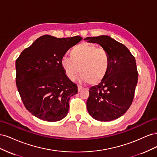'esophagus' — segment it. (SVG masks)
<instances>
[{"instance_id":"1","label":"esophagus","mask_w":157,"mask_h":157,"mask_svg":"<svg viewBox=\"0 0 157 157\" xmlns=\"http://www.w3.org/2000/svg\"><path fill=\"white\" fill-rule=\"evenodd\" d=\"M82 89V86H80V85H78V92H79Z\"/></svg>"}]
</instances>
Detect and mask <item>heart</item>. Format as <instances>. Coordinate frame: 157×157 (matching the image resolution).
Listing matches in <instances>:
<instances>
[{
	"label": "heart",
	"instance_id": "heart-1",
	"mask_svg": "<svg viewBox=\"0 0 157 157\" xmlns=\"http://www.w3.org/2000/svg\"><path fill=\"white\" fill-rule=\"evenodd\" d=\"M63 56L61 65L66 76L75 80L79 72L80 79L90 85H97L106 77L110 67V56L103 48L94 44L82 42Z\"/></svg>",
	"mask_w": 157,
	"mask_h": 157
}]
</instances>
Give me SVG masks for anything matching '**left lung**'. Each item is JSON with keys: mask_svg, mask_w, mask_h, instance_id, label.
<instances>
[{"mask_svg": "<svg viewBox=\"0 0 157 157\" xmlns=\"http://www.w3.org/2000/svg\"><path fill=\"white\" fill-rule=\"evenodd\" d=\"M84 40L99 44L110 56L106 77L89 89L87 110L97 121L115 120L124 115L134 99L138 78L135 58L124 44L109 36L86 37Z\"/></svg>", "mask_w": 157, "mask_h": 157, "instance_id": "obj_1", "label": "left lung"}]
</instances>
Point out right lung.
Returning a JSON list of instances; mask_svg holds the SVG:
<instances>
[{"label": "right lung", "mask_w": 157, "mask_h": 157, "mask_svg": "<svg viewBox=\"0 0 157 157\" xmlns=\"http://www.w3.org/2000/svg\"><path fill=\"white\" fill-rule=\"evenodd\" d=\"M82 39L41 36L16 59L19 94L27 110L39 119L57 122L67 116L70 98L78 87L65 74L61 59Z\"/></svg>", "instance_id": "add662e5"}]
</instances>
